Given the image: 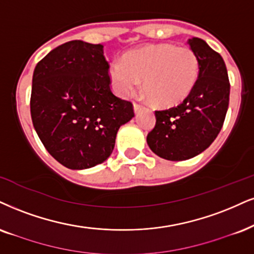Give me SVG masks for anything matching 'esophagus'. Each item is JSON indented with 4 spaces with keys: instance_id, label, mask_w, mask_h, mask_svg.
I'll list each match as a JSON object with an SVG mask.
<instances>
[{
    "instance_id": "esophagus-1",
    "label": "esophagus",
    "mask_w": 254,
    "mask_h": 254,
    "mask_svg": "<svg viewBox=\"0 0 254 254\" xmlns=\"http://www.w3.org/2000/svg\"><path fill=\"white\" fill-rule=\"evenodd\" d=\"M133 107H134V112H135V113H139V112H140V109L142 108V106H141V105H137V103H134Z\"/></svg>"
}]
</instances>
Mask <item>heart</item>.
Returning <instances> with one entry per match:
<instances>
[{
    "mask_svg": "<svg viewBox=\"0 0 254 254\" xmlns=\"http://www.w3.org/2000/svg\"><path fill=\"white\" fill-rule=\"evenodd\" d=\"M109 73L120 95L139 88L143 79L149 101L158 107H172L192 93L199 79L200 64L192 49L162 43L127 53L125 60L112 62Z\"/></svg>",
    "mask_w": 254,
    "mask_h": 254,
    "instance_id": "obj_1",
    "label": "heart"
}]
</instances>
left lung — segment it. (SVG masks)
Segmentation results:
<instances>
[{
  "mask_svg": "<svg viewBox=\"0 0 254 254\" xmlns=\"http://www.w3.org/2000/svg\"><path fill=\"white\" fill-rule=\"evenodd\" d=\"M199 59V79L192 93L177 107L155 111V127L147 135L153 153L181 161L208 148L223 127L230 101V81L220 54L205 41H187Z\"/></svg>",
  "mask_w": 254,
  "mask_h": 254,
  "instance_id": "obj_1",
  "label": "left lung"
}]
</instances>
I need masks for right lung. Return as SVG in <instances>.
<instances>
[{"label": "right lung", "mask_w": 254, "mask_h": 254, "mask_svg": "<svg viewBox=\"0 0 254 254\" xmlns=\"http://www.w3.org/2000/svg\"><path fill=\"white\" fill-rule=\"evenodd\" d=\"M102 45L80 40L56 47L36 64L30 114L43 146L70 170L107 160L133 105L111 90Z\"/></svg>", "instance_id": "1"}]
</instances>
